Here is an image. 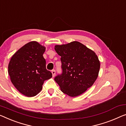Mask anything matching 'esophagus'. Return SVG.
<instances>
[{"label": "esophagus", "mask_w": 126, "mask_h": 126, "mask_svg": "<svg viewBox=\"0 0 126 126\" xmlns=\"http://www.w3.org/2000/svg\"><path fill=\"white\" fill-rule=\"evenodd\" d=\"M55 70H52L51 71V73H52V76L53 77H54L55 76Z\"/></svg>", "instance_id": "esophagus-1"}]
</instances>
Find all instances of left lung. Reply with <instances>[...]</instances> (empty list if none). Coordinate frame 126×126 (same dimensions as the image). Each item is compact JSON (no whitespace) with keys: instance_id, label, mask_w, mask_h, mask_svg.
<instances>
[{"instance_id":"obj_1","label":"left lung","mask_w":126,"mask_h":126,"mask_svg":"<svg viewBox=\"0 0 126 126\" xmlns=\"http://www.w3.org/2000/svg\"><path fill=\"white\" fill-rule=\"evenodd\" d=\"M61 57L62 73L54 78L61 91L78 96L93 85L98 77L100 63L94 52L78 41L55 45Z\"/></svg>"}]
</instances>
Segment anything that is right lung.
Returning <instances> with one entry per match:
<instances>
[{
	"label": "right lung",
	"mask_w": 126,
	"mask_h": 126,
	"mask_svg": "<svg viewBox=\"0 0 126 126\" xmlns=\"http://www.w3.org/2000/svg\"><path fill=\"white\" fill-rule=\"evenodd\" d=\"M45 47L36 41L25 44L14 54L8 64L11 82L20 93L27 97L36 95L45 80L52 77L46 68L43 57Z\"/></svg>",
	"instance_id": "1"
}]
</instances>
